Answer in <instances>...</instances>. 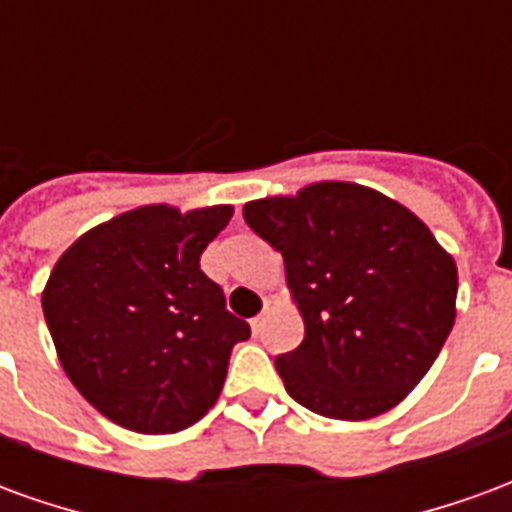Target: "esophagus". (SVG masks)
<instances>
[{
    "mask_svg": "<svg viewBox=\"0 0 512 512\" xmlns=\"http://www.w3.org/2000/svg\"><path fill=\"white\" fill-rule=\"evenodd\" d=\"M263 323H266V312H263V315H255V318L249 321V326H252V332L260 334L263 332Z\"/></svg>",
    "mask_w": 512,
    "mask_h": 512,
    "instance_id": "obj_1",
    "label": "esophagus"
}]
</instances>
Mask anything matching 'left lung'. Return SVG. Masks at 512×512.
<instances>
[{
  "label": "left lung",
  "mask_w": 512,
  "mask_h": 512,
  "mask_svg": "<svg viewBox=\"0 0 512 512\" xmlns=\"http://www.w3.org/2000/svg\"><path fill=\"white\" fill-rule=\"evenodd\" d=\"M285 260L304 340L277 356L288 395L321 417L370 419L436 362L455 323L458 268L400 202L356 183H312L244 205Z\"/></svg>",
  "instance_id": "obj_1"
}]
</instances>
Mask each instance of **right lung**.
<instances>
[{"label":"right lung","mask_w":512,"mask_h":512,"mask_svg":"<svg viewBox=\"0 0 512 512\" xmlns=\"http://www.w3.org/2000/svg\"><path fill=\"white\" fill-rule=\"evenodd\" d=\"M230 205H145L84 233L57 260L43 315L73 386L136 433H178L216 403L249 323L224 307L200 255Z\"/></svg>","instance_id":"add662e5"}]
</instances>
